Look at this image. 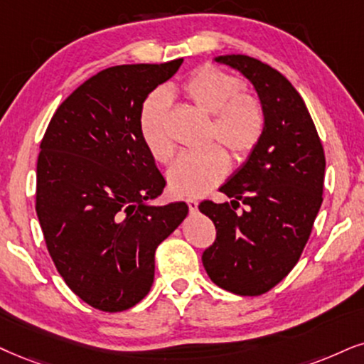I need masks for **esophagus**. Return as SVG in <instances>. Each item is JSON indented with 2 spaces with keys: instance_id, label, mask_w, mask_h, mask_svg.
Here are the masks:
<instances>
[{
  "instance_id": "obj_1",
  "label": "esophagus",
  "mask_w": 364,
  "mask_h": 364,
  "mask_svg": "<svg viewBox=\"0 0 364 364\" xmlns=\"http://www.w3.org/2000/svg\"><path fill=\"white\" fill-rule=\"evenodd\" d=\"M186 203H188V208H190L191 213H195V211L198 210V201L195 200V198H188Z\"/></svg>"
}]
</instances>
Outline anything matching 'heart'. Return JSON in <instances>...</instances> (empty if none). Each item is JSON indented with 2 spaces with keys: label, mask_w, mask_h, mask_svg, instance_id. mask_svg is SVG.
Segmentation results:
<instances>
[{
  "label": "heart",
  "mask_w": 364,
  "mask_h": 364,
  "mask_svg": "<svg viewBox=\"0 0 364 364\" xmlns=\"http://www.w3.org/2000/svg\"><path fill=\"white\" fill-rule=\"evenodd\" d=\"M243 80L235 73L206 65L191 73L183 84V94L196 107L211 114L210 141H218L237 161H245L265 134L267 114L262 100L243 92ZM169 95L154 90L139 109L142 142L158 163H168L174 154V141L168 129ZM230 158L222 146L211 144L201 153H185L168 173L169 190L178 196H201L227 176Z\"/></svg>",
  "instance_id": "heart-1"
}]
</instances>
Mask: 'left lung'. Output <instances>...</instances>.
I'll list each match as a JSON object with an SVG mask.
<instances>
[{"label": "left lung", "instance_id": "obj_1", "mask_svg": "<svg viewBox=\"0 0 364 364\" xmlns=\"http://www.w3.org/2000/svg\"><path fill=\"white\" fill-rule=\"evenodd\" d=\"M216 62L254 84L267 126L257 149L220 188L232 201L198 206L216 228L201 260L218 287L260 296L291 272L309 240L323 203L324 149L304 100L282 73L248 55Z\"/></svg>", "mask_w": 364, "mask_h": 364}]
</instances>
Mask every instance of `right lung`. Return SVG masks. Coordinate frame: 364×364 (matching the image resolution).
Returning <instances> with one entry per match:
<instances>
[{
	"mask_svg": "<svg viewBox=\"0 0 364 364\" xmlns=\"http://www.w3.org/2000/svg\"><path fill=\"white\" fill-rule=\"evenodd\" d=\"M183 58L116 65L55 110L36 163V215L58 274L87 304L121 312L146 297L154 254L188 215L151 206L166 181L142 142L139 109Z\"/></svg>",
	"mask_w": 364,
	"mask_h": 364,
	"instance_id": "right-lung-1",
	"label": "right lung"
}]
</instances>
